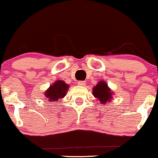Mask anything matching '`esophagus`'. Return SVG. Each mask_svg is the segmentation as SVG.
Returning <instances> with one entry per match:
<instances>
[{
    "instance_id": "obj_1",
    "label": "esophagus",
    "mask_w": 158,
    "mask_h": 158,
    "mask_svg": "<svg viewBox=\"0 0 158 158\" xmlns=\"http://www.w3.org/2000/svg\"><path fill=\"white\" fill-rule=\"evenodd\" d=\"M77 84H78L79 86H85V82L83 81H78V83H77Z\"/></svg>"
}]
</instances>
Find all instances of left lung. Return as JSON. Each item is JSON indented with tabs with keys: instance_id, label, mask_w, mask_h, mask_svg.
Wrapping results in <instances>:
<instances>
[{
	"instance_id": "left-lung-1",
	"label": "left lung",
	"mask_w": 158,
	"mask_h": 158,
	"mask_svg": "<svg viewBox=\"0 0 158 158\" xmlns=\"http://www.w3.org/2000/svg\"><path fill=\"white\" fill-rule=\"evenodd\" d=\"M113 92L107 86V84L104 81H99L93 88V95L98 98L102 104H105L111 100Z\"/></svg>"
}]
</instances>
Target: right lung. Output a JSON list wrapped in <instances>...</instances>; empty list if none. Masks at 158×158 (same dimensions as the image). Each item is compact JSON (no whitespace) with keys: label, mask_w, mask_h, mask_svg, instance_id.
<instances>
[{"label":"right lung","mask_w":158,"mask_h":158,"mask_svg":"<svg viewBox=\"0 0 158 158\" xmlns=\"http://www.w3.org/2000/svg\"><path fill=\"white\" fill-rule=\"evenodd\" d=\"M69 88V85L64 81L58 80L54 82L49 88L45 91L44 96L48 101H57L60 98H64L67 91Z\"/></svg>","instance_id":"obj_1"}]
</instances>
